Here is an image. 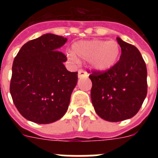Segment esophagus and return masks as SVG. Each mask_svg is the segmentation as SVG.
Masks as SVG:
<instances>
[{"label": "esophagus", "instance_id": "esophagus-1", "mask_svg": "<svg viewBox=\"0 0 158 158\" xmlns=\"http://www.w3.org/2000/svg\"><path fill=\"white\" fill-rule=\"evenodd\" d=\"M88 76V74L85 71H84L83 69H79V71H78V77H79V79H81V78H84V77Z\"/></svg>", "mask_w": 158, "mask_h": 158}]
</instances>
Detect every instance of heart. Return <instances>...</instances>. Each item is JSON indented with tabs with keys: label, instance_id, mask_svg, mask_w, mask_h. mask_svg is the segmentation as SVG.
<instances>
[{
	"label": "heart",
	"instance_id": "b5f03b06",
	"mask_svg": "<svg viewBox=\"0 0 158 158\" xmlns=\"http://www.w3.org/2000/svg\"><path fill=\"white\" fill-rule=\"evenodd\" d=\"M120 52V45L116 41L92 39L73 43L68 56L72 60H76L77 58L86 60L89 69L106 72L115 66Z\"/></svg>",
	"mask_w": 158,
	"mask_h": 158
}]
</instances>
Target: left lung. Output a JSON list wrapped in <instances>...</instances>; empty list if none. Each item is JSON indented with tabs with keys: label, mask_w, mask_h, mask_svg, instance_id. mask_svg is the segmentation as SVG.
Masks as SVG:
<instances>
[{
	"label": "left lung",
	"mask_w": 158,
	"mask_h": 158,
	"mask_svg": "<svg viewBox=\"0 0 158 158\" xmlns=\"http://www.w3.org/2000/svg\"><path fill=\"white\" fill-rule=\"evenodd\" d=\"M121 48L120 60L104 73L94 71L91 100L94 110L105 120L118 122L137 114L147 96V68L139 51L116 38Z\"/></svg>",
	"instance_id": "1"
}]
</instances>
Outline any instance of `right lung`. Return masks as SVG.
Listing matches in <instances>:
<instances>
[{"label":"right lung","mask_w":158,"mask_h":158,"mask_svg":"<svg viewBox=\"0 0 158 158\" xmlns=\"http://www.w3.org/2000/svg\"><path fill=\"white\" fill-rule=\"evenodd\" d=\"M66 42L46 33L25 43L14 60L11 97L19 113L32 122H55L68 110L78 73L64 65L67 58L59 49Z\"/></svg>","instance_id":"add662e5"}]
</instances>
